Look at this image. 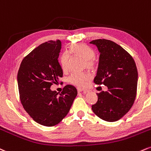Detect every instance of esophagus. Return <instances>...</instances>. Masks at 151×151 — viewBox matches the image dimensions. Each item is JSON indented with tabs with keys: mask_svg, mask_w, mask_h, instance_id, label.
<instances>
[{
	"mask_svg": "<svg viewBox=\"0 0 151 151\" xmlns=\"http://www.w3.org/2000/svg\"><path fill=\"white\" fill-rule=\"evenodd\" d=\"M77 90H78V93H82V92H83V93H86L87 92V90H83V89H82V88H78Z\"/></svg>",
	"mask_w": 151,
	"mask_h": 151,
	"instance_id": "34e87169",
	"label": "esophagus"
}]
</instances>
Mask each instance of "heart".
<instances>
[{
    "label": "heart",
    "instance_id": "b5f03b06",
    "mask_svg": "<svg viewBox=\"0 0 151 151\" xmlns=\"http://www.w3.org/2000/svg\"><path fill=\"white\" fill-rule=\"evenodd\" d=\"M68 53L74 56H79L85 60V65L86 68L90 70L95 69L96 66V62H95L94 57H95V51L91 48L87 46L85 44H76L71 45L69 47ZM69 56L68 54H63L61 57V64L62 68L63 70H67L68 67ZM90 75L89 73H73L69 77L68 81L71 84L75 85L78 87H82L86 84V81L90 78Z\"/></svg>",
    "mask_w": 151,
    "mask_h": 151
}]
</instances>
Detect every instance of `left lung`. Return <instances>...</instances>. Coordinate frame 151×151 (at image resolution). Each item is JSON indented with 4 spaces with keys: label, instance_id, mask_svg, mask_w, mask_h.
<instances>
[{
    "label": "left lung",
    "instance_id": "1",
    "mask_svg": "<svg viewBox=\"0 0 151 151\" xmlns=\"http://www.w3.org/2000/svg\"><path fill=\"white\" fill-rule=\"evenodd\" d=\"M90 43L96 46L100 53L94 82L108 88L107 91L97 93L98 100L92 109L104 121L116 122L128 112L135 100L138 82L135 61L112 41L100 39Z\"/></svg>",
    "mask_w": 151,
    "mask_h": 151
}]
</instances>
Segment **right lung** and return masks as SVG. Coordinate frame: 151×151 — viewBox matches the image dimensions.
Segmentation results:
<instances>
[{"label": "right lung", "instance_id": "right-lung-1", "mask_svg": "<svg viewBox=\"0 0 151 151\" xmlns=\"http://www.w3.org/2000/svg\"><path fill=\"white\" fill-rule=\"evenodd\" d=\"M61 49L60 40L40 44L23 58L17 73L23 107L35 122L46 127H53L61 122L78 94L71 85L65 86L59 95L50 88L63 76L58 60Z\"/></svg>", "mask_w": 151, "mask_h": 151}]
</instances>
